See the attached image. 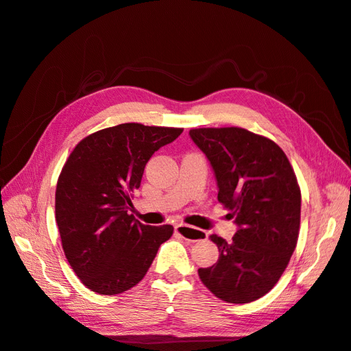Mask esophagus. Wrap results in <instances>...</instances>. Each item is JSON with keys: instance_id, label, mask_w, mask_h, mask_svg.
<instances>
[{"instance_id": "obj_1", "label": "esophagus", "mask_w": 351, "mask_h": 351, "mask_svg": "<svg viewBox=\"0 0 351 351\" xmlns=\"http://www.w3.org/2000/svg\"><path fill=\"white\" fill-rule=\"evenodd\" d=\"M175 234L180 235L185 239H189V241H202V239H206V237H208L206 232H204L201 230H196V228H192L185 223H176Z\"/></svg>"}]
</instances>
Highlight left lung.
I'll list each match as a JSON object with an SVG mask.
<instances>
[{"label":"left lung","mask_w":351,"mask_h":351,"mask_svg":"<svg viewBox=\"0 0 351 351\" xmlns=\"http://www.w3.org/2000/svg\"><path fill=\"white\" fill-rule=\"evenodd\" d=\"M209 160L218 201L238 230L231 242L210 235L219 260L197 274L212 294L245 304L276 285L291 258L300 232L301 192L282 149L241 128L189 130Z\"/></svg>","instance_id":"left-lung-1"}]
</instances>
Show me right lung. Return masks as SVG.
Instances as JSON below:
<instances>
[{"label":"right lung","instance_id":"add662e5","mask_svg":"<svg viewBox=\"0 0 351 351\" xmlns=\"http://www.w3.org/2000/svg\"><path fill=\"white\" fill-rule=\"evenodd\" d=\"M184 129L123 123L87 136L58 176L56 221L69 264L97 294L114 295L146 276L172 225H143L128 209L145 166Z\"/></svg>","mask_w":351,"mask_h":351}]
</instances>
